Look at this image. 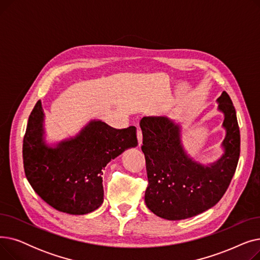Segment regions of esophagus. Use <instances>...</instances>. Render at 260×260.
Segmentation results:
<instances>
[{
  "label": "esophagus",
  "mask_w": 260,
  "mask_h": 260,
  "mask_svg": "<svg viewBox=\"0 0 260 260\" xmlns=\"http://www.w3.org/2000/svg\"><path fill=\"white\" fill-rule=\"evenodd\" d=\"M137 139H138V144L140 146L142 144V132L140 128L137 129Z\"/></svg>",
  "instance_id": "esophagus-1"
}]
</instances>
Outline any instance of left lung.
<instances>
[{
  "label": "left lung",
  "mask_w": 260,
  "mask_h": 260,
  "mask_svg": "<svg viewBox=\"0 0 260 260\" xmlns=\"http://www.w3.org/2000/svg\"><path fill=\"white\" fill-rule=\"evenodd\" d=\"M218 102L224 113L225 154L211 167L186 156L179 125L170 119L144 117L140 121L148 178L144 201L155 215L168 220L185 219L211 209L226 192L239 159L240 132L226 91H222Z\"/></svg>",
  "instance_id": "1"
}]
</instances>
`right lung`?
<instances>
[{
	"label": "right lung",
	"mask_w": 260,
	"mask_h": 260,
	"mask_svg": "<svg viewBox=\"0 0 260 260\" xmlns=\"http://www.w3.org/2000/svg\"><path fill=\"white\" fill-rule=\"evenodd\" d=\"M43 111L38 101L23 140V163L35 192L57 211L84 215L103 202L102 169L128 147L138 144L136 127L117 129L90 122L75 139L50 148L42 142Z\"/></svg>",
	"instance_id": "right-lung-1"
}]
</instances>
